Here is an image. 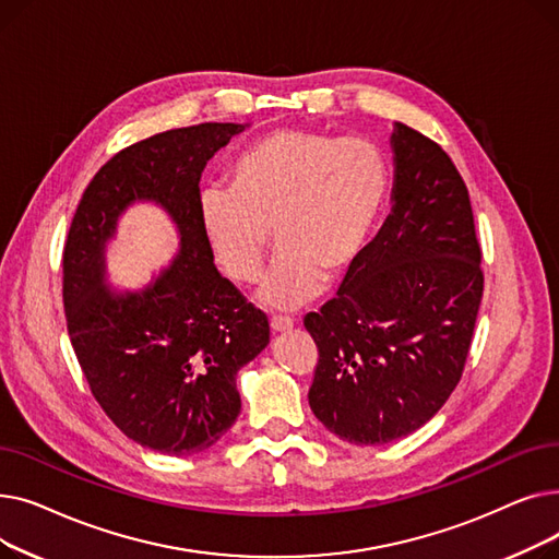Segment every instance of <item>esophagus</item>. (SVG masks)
<instances>
[{"label":"esophagus","instance_id":"1","mask_svg":"<svg viewBox=\"0 0 559 559\" xmlns=\"http://www.w3.org/2000/svg\"><path fill=\"white\" fill-rule=\"evenodd\" d=\"M270 326H272V331H274V333H285V331H292V329H295V319L274 314V317L270 319Z\"/></svg>","mask_w":559,"mask_h":559}]
</instances>
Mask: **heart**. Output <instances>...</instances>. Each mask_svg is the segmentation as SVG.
Masks as SVG:
<instances>
[{"label": "heart", "mask_w": 559, "mask_h": 559, "mask_svg": "<svg viewBox=\"0 0 559 559\" xmlns=\"http://www.w3.org/2000/svg\"><path fill=\"white\" fill-rule=\"evenodd\" d=\"M390 169L376 144L310 129L260 138L233 167V183L199 194V224L219 267L238 283L260 276L274 238L278 253L258 289L267 308L297 310L354 264L383 211Z\"/></svg>", "instance_id": "b5f03b06"}]
</instances>
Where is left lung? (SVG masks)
Masks as SVG:
<instances>
[{"label":"left lung","instance_id":"left-lung-1","mask_svg":"<svg viewBox=\"0 0 559 559\" xmlns=\"http://www.w3.org/2000/svg\"><path fill=\"white\" fill-rule=\"evenodd\" d=\"M392 213L350 264L337 297L304 324L319 348L310 409L356 447L430 421L466 362L483 299L468 190L447 152L401 122Z\"/></svg>","mask_w":559,"mask_h":559}]
</instances>
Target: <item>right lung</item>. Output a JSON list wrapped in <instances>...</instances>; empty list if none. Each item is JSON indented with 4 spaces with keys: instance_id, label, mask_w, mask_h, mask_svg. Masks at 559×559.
I'll return each mask as SVG.
<instances>
[{
    "instance_id": "add662e5",
    "label": "right lung",
    "mask_w": 559,
    "mask_h": 559,
    "mask_svg": "<svg viewBox=\"0 0 559 559\" xmlns=\"http://www.w3.org/2000/svg\"><path fill=\"white\" fill-rule=\"evenodd\" d=\"M249 124L171 129L115 154L85 188L63 251L68 333L93 396L135 444L194 455L240 415L238 371L270 344L267 317L213 264L199 224L201 171ZM154 202L180 251L140 290L107 281L105 249L119 217Z\"/></svg>"
}]
</instances>
